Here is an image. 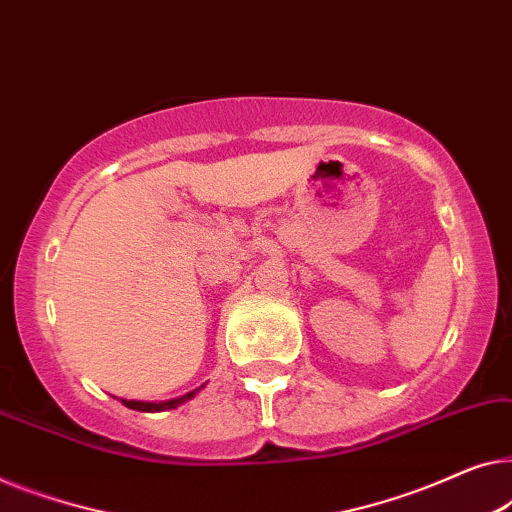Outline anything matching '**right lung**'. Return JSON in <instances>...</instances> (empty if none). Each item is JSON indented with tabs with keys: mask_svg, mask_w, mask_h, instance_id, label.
<instances>
[{
	"mask_svg": "<svg viewBox=\"0 0 512 512\" xmlns=\"http://www.w3.org/2000/svg\"><path fill=\"white\" fill-rule=\"evenodd\" d=\"M196 395V390L194 392H187V395H182V397H177V399H170V402H161V404H150V402H133V399H122L124 404L129 406V409H133V411H166V409H177V406L180 404H184L187 402V399H191Z\"/></svg>",
	"mask_w": 512,
	"mask_h": 512,
	"instance_id": "1",
	"label": "right lung"
}]
</instances>
